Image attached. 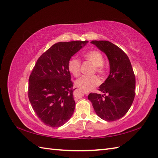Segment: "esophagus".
Masks as SVG:
<instances>
[{"instance_id": "1", "label": "esophagus", "mask_w": 158, "mask_h": 158, "mask_svg": "<svg viewBox=\"0 0 158 158\" xmlns=\"http://www.w3.org/2000/svg\"><path fill=\"white\" fill-rule=\"evenodd\" d=\"M83 92H84V94H85L86 95L89 94V91H83Z\"/></svg>"}]
</instances>
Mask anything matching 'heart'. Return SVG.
<instances>
[{
    "mask_svg": "<svg viewBox=\"0 0 158 158\" xmlns=\"http://www.w3.org/2000/svg\"><path fill=\"white\" fill-rule=\"evenodd\" d=\"M85 58L91 62L95 68L94 69V73L96 72L100 76L105 75V68L104 66L105 58L102 54L97 50H92L85 53L84 54ZM68 69L72 75L77 77L80 75L81 72V62L80 60L72 58L69 60L68 62ZM100 79L96 75L82 76L75 81L76 85L84 91L91 90L96 86L100 84Z\"/></svg>",
    "mask_w": 158,
    "mask_h": 158,
    "instance_id": "1",
    "label": "heart"
}]
</instances>
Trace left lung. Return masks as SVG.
Returning <instances> with one entry per match:
<instances>
[{
	"label": "left lung",
	"instance_id": "8db88e82",
	"mask_svg": "<svg viewBox=\"0 0 158 158\" xmlns=\"http://www.w3.org/2000/svg\"><path fill=\"white\" fill-rule=\"evenodd\" d=\"M109 60L110 74L98 90L103 94L90 93L96 113L107 122L119 119L128 111L135 96L136 79L128 57L122 49L107 41H92Z\"/></svg>",
	"mask_w": 158,
	"mask_h": 158
}]
</instances>
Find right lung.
Wrapping results in <instances>:
<instances>
[{"mask_svg": "<svg viewBox=\"0 0 158 158\" xmlns=\"http://www.w3.org/2000/svg\"><path fill=\"white\" fill-rule=\"evenodd\" d=\"M88 41L59 42L39 57L28 80V96L36 115L45 125H64L75 107L68 62Z\"/></svg>", "mask_w": 158, "mask_h": 158, "instance_id": "1", "label": "right lung"}]
</instances>
